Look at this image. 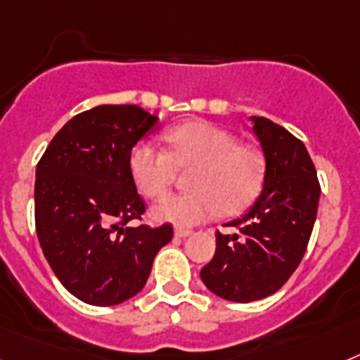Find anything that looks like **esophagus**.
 Wrapping results in <instances>:
<instances>
[{"label":"esophagus","instance_id":"obj_1","mask_svg":"<svg viewBox=\"0 0 360 360\" xmlns=\"http://www.w3.org/2000/svg\"><path fill=\"white\" fill-rule=\"evenodd\" d=\"M175 236L177 238H186V236H190V234H192V231H190V229H185V226H175Z\"/></svg>","mask_w":360,"mask_h":360}]
</instances>
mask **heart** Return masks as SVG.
Returning <instances> with one entry per match:
<instances>
[{
	"label": "heart",
	"mask_w": 360,
	"mask_h": 360,
	"mask_svg": "<svg viewBox=\"0 0 360 360\" xmlns=\"http://www.w3.org/2000/svg\"><path fill=\"white\" fill-rule=\"evenodd\" d=\"M166 152L141 143L129 153V174L144 198L159 199L172 188L177 170H191L190 194L170 195L152 208L155 221L190 226L221 210L236 216L252 205L265 179L264 153L236 135L205 120L172 126L162 134Z\"/></svg>",
	"instance_id": "obj_1"
}]
</instances>
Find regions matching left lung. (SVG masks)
<instances>
[{"label": "left lung", "mask_w": 360, "mask_h": 360, "mask_svg": "<svg viewBox=\"0 0 360 360\" xmlns=\"http://www.w3.org/2000/svg\"><path fill=\"white\" fill-rule=\"evenodd\" d=\"M265 157L264 190L245 216L216 232V255L201 269L214 295L231 302L262 300L288 282L306 255L319 208L320 183L300 139L265 117H250Z\"/></svg>", "instance_id": "1"}]
</instances>
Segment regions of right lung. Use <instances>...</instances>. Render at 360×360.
Returning <instances> with one entry per match:
<instances>
[{"instance_id":"1","label":"right lung","mask_w":360,"mask_h":360,"mask_svg":"<svg viewBox=\"0 0 360 360\" xmlns=\"http://www.w3.org/2000/svg\"><path fill=\"white\" fill-rule=\"evenodd\" d=\"M157 128L139 105H96L54 135L36 166V234L53 273L78 300L117 306L144 288L170 223L129 226L146 205L129 153Z\"/></svg>"}]
</instances>
